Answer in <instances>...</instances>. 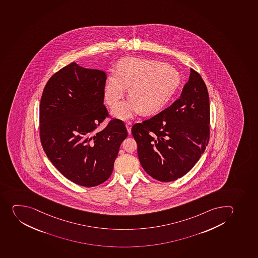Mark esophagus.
<instances>
[{"label": "esophagus", "instance_id": "esophagus-1", "mask_svg": "<svg viewBox=\"0 0 258 258\" xmlns=\"http://www.w3.org/2000/svg\"><path fill=\"white\" fill-rule=\"evenodd\" d=\"M126 128L128 130V134L131 133V128H132V123L131 122H127L126 123Z\"/></svg>", "mask_w": 258, "mask_h": 258}]
</instances>
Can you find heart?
Here are the masks:
<instances>
[{"label":"heart","mask_w":258,"mask_h":258,"mask_svg":"<svg viewBox=\"0 0 258 258\" xmlns=\"http://www.w3.org/2000/svg\"><path fill=\"white\" fill-rule=\"evenodd\" d=\"M181 75L168 64L154 59L123 58L118 62L117 72L107 77L104 98L114 107L130 87V101L123 102L113 110V115L128 119L140 113L155 114L173 99L181 85Z\"/></svg>","instance_id":"b5f03b06"}]
</instances>
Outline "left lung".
I'll list each match as a JSON object with an SVG mask.
<instances>
[{"label":"left lung","mask_w":258,"mask_h":258,"mask_svg":"<svg viewBox=\"0 0 258 258\" xmlns=\"http://www.w3.org/2000/svg\"><path fill=\"white\" fill-rule=\"evenodd\" d=\"M210 107L201 76L190 69L179 99L153 118L135 123L132 135L144 171L171 182L191 170L209 141Z\"/></svg>","instance_id":"8db88e82"}]
</instances>
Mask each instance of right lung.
Segmentation results:
<instances>
[{
  "mask_svg": "<svg viewBox=\"0 0 258 258\" xmlns=\"http://www.w3.org/2000/svg\"><path fill=\"white\" fill-rule=\"evenodd\" d=\"M104 71L75 62L53 75L45 85L40 105V136L53 165L84 187H95L111 175L125 125L112 119L96 128L108 116L104 105Z\"/></svg>",
  "mask_w": 258,
  "mask_h": 258,
  "instance_id": "add662e5",
  "label": "right lung"
}]
</instances>
